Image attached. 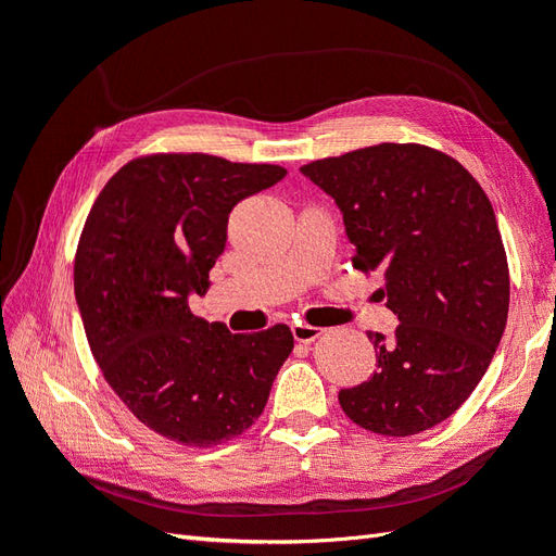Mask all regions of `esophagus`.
<instances>
[{
	"instance_id": "1",
	"label": "esophagus",
	"mask_w": 556,
	"mask_h": 556,
	"mask_svg": "<svg viewBox=\"0 0 556 556\" xmlns=\"http://www.w3.org/2000/svg\"><path fill=\"white\" fill-rule=\"evenodd\" d=\"M292 333L299 343H313L315 339H319V336L325 333V329L306 325V323H296V325H292Z\"/></svg>"
}]
</instances>
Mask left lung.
I'll use <instances>...</instances> for the list:
<instances>
[{"label":"left lung","instance_id":"8db88e82","mask_svg":"<svg viewBox=\"0 0 556 556\" xmlns=\"http://www.w3.org/2000/svg\"><path fill=\"white\" fill-rule=\"evenodd\" d=\"M343 213L352 266L384 276L392 339L368 331L378 371L339 392L380 435L431 429L476 390L501 343L510 274L494 208L464 166L419 143H378L301 166Z\"/></svg>","mask_w":556,"mask_h":556}]
</instances>
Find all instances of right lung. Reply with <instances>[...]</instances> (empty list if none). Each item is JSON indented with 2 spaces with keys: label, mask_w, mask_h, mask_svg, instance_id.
<instances>
[{
  "label": "right lung",
  "mask_w": 556,
  "mask_h": 556,
  "mask_svg": "<svg viewBox=\"0 0 556 556\" xmlns=\"http://www.w3.org/2000/svg\"><path fill=\"white\" fill-rule=\"evenodd\" d=\"M278 164L206 153L129 160L83 225L74 290L92 357L148 429L188 447L237 439L290 357L288 325L231 333L190 311L223 255L231 208L285 178Z\"/></svg>",
  "instance_id": "right-lung-1"
}]
</instances>
